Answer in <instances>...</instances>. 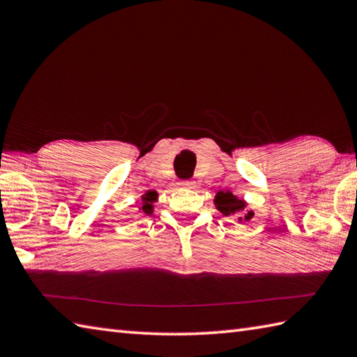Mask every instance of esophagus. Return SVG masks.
<instances>
[{
    "label": "esophagus",
    "mask_w": 357,
    "mask_h": 357,
    "mask_svg": "<svg viewBox=\"0 0 357 357\" xmlns=\"http://www.w3.org/2000/svg\"><path fill=\"white\" fill-rule=\"evenodd\" d=\"M181 185L185 187V188H190V187H193V183L190 179H184V181H181Z\"/></svg>",
    "instance_id": "1"
}]
</instances>
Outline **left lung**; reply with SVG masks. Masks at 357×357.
Wrapping results in <instances>:
<instances>
[{
    "mask_svg": "<svg viewBox=\"0 0 357 357\" xmlns=\"http://www.w3.org/2000/svg\"><path fill=\"white\" fill-rule=\"evenodd\" d=\"M215 204L218 210L221 211L224 216H231V215H244L242 211L245 208V201L238 199V196H234L231 192H218L216 198H215ZM253 218V211H248V213L244 215L245 221H250ZM242 218H239L241 221Z\"/></svg>",
    "mask_w": 357,
    "mask_h": 357,
    "instance_id": "8db88e82",
    "label": "left lung"
}]
</instances>
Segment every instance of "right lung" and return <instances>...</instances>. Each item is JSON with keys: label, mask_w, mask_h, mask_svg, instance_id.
Instances as JSON below:
<instances>
[{"label": "right lung", "mask_w": 357, "mask_h": 357, "mask_svg": "<svg viewBox=\"0 0 357 357\" xmlns=\"http://www.w3.org/2000/svg\"><path fill=\"white\" fill-rule=\"evenodd\" d=\"M155 199H156V193H153V192H150V193L144 196V198H142V201H144L142 211H144V213H147V215L151 213V202H153Z\"/></svg>", "instance_id": "right-lung-1"}]
</instances>
